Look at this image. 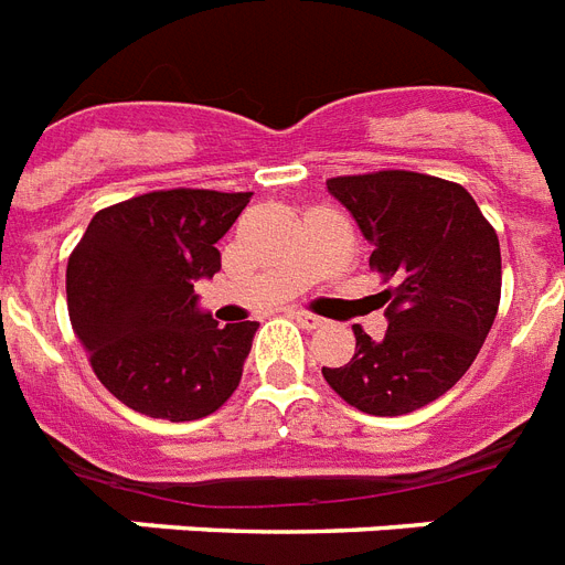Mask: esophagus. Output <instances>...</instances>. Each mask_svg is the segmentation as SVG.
I'll return each mask as SVG.
<instances>
[{
  "mask_svg": "<svg viewBox=\"0 0 565 565\" xmlns=\"http://www.w3.org/2000/svg\"><path fill=\"white\" fill-rule=\"evenodd\" d=\"M291 318L300 323L303 329H318L323 327V318H318V315H311V311H291Z\"/></svg>",
  "mask_w": 565,
  "mask_h": 565,
  "instance_id": "34e87169",
  "label": "esophagus"
}]
</instances>
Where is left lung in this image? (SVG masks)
Returning <instances> with one entry per match:
<instances>
[{
    "label": "left lung",
    "instance_id": "obj_1",
    "mask_svg": "<svg viewBox=\"0 0 565 565\" xmlns=\"http://www.w3.org/2000/svg\"><path fill=\"white\" fill-rule=\"evenodd\" d=\"M373 254L387 332L353 327L355 355L323 379L344 403L399 417L435 403L476 361L502 297L499 236L467 189L417 171L327 180Z\"/></svg>",
    "mask_w": 565,
    "mask_h": 565
}]
</instances>
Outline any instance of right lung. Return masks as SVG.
Returning a JSON list of instances; mask_svg holds the SVG:
<instances>
[{
  "label": "right lung",
  "instance_id": "obj_1",
  "mask_svg": "<svg viewBox=\"0 0 565 565\" xmlns=\"http://www.w3.org/2000/svg\"><path fill=\"white\" fill-rule=\"evenodd\" d=\"M254 192L162 189L96 212L66 265V306L98 382L146 417L186 423L227 403L256 320L218 327L195 282Z\"/></svg>",
  "mask_w": 565,
  "mask_h": 565
}]
</instances>
